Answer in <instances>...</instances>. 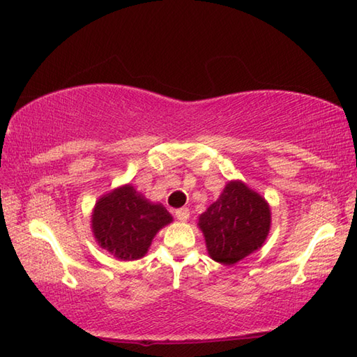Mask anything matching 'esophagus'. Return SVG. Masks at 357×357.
Returning <instances> with one entry per match:
<instances>
[{"mask_svg": "<svg viewBox=\"0 0 357 357\" xmlns=\"http://www.w3.org/2000/svg\"><path fill=\"white\" fill-rule=\"evenodd\" d=\"M174 216H176L179 221H187L188 216H190V210H188L187 207H183V208H178L176 211H174Z\"/></svg>", "mask_w": 357, "mask_h": 357, "instance_id": "1", "label": "esophagus"}]
</instances>
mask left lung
<instances>
[{"instance_id":"8db88e82","label":"left lung","mask_w":357,"mask_h":357,"mask_svg":"<svg viewBox=\"0 0 357 357\" xmlns=\"http://www.w3.org/2000/svg\"><path fill=\"white\" fill-rule=\"evenodd\" d=\"M198 227L211 259L234 265L262 247L270 233L271 210L267 199L234 179L199 216Z\"/></svg>"}]
</instances>
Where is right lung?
<instances>
[{"label": "right lung", "instance_id": "1", "mask_svg": "<svg viewBox=\"0 0 357 357\" xmlns=\"http://www.w3.org/2000/svg\"><path fill=\"white\" fill-rule=\"evenodd\" d=\"M90 222L98 245L119 261H136L147 255L156 233L173 222V216L162 204L124 184L96 201Z\"/></svg>", "mask_w": 357, "mask_h": 357}]
</instances>
